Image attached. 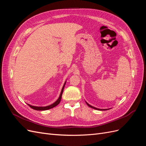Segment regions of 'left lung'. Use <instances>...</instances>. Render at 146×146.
I'll use <instances>...</instances> for the list:
<instances>
[{"instance_id": "left-lung-1", "label": "left lung", "mask_w": 146, "mask_h": 146, "mask_svg": "<svg viewBox=\"0 0 146 146\" xmlns=\"http://www.w3.org/2000/svg\"><path fill=\"white\" fill-rule=\"evenodd\" d=\"M86 104L88 105V107H91V108H94V109H95V110H105V109H99V108H96V107H92V106L90 105V104H88L87 102H86Z\"/></svg>"}]
</instances>
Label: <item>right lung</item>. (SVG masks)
Returning a JSON list of instances; mask_svg holds the SVG:
<instances>
[{
	"label": "right lung",
	"mask_w": 146,
	"mask_h": 146,
	"mask_svg": "<svg viewBox=\"0 0 146 146\" xmlns=\"http://www.w3.org/2000/svg\"><path fill=\"white\" fill-rule=\"evenodd\" d=\"M65 84H66V82L64 83V85L63 86V88L62 90H61V92L60 93V97L58 99V100H57L55 102H54L53 104L50 105H48V106H47V107H35V106H32V105H30L29 104H27L29 107L30 108H32V109L33 110H39V111H43V110H48V109H50V108H52L55 107V106H56L57 105H58L60 102L61 101V97H62V94H63V90H64V86H65Z\"/></svg>",
	"instance_id": "add662e5"
}]
</instances>
